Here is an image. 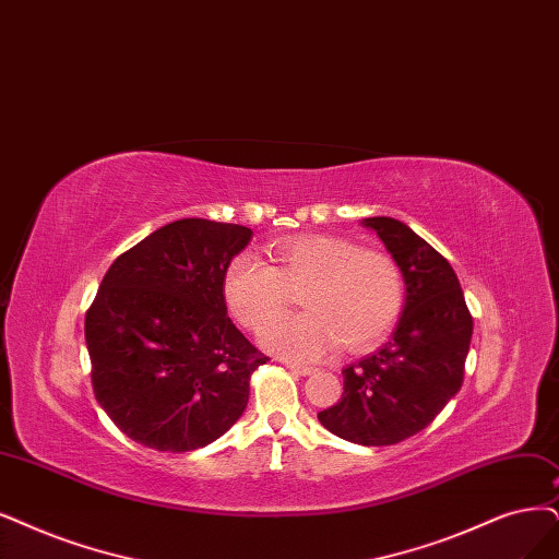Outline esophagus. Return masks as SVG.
<instances>
[{
    "label": "esophagus",
    "mask_w": 559,
    "mask_h": 559,
    "mask_svg": "<svg viewBox=\"0 0 559 559\" xmlns=\"http://www.w3.org/2000/svg\"><path fill=\"white\" fill-rule=\"evenodd\" d=\"M285 366L290 368L295 376H311V373H316L313 366H304V364H295V361H285Z\"/></svg>",
    "instance_id": "1"
}]
</instances>
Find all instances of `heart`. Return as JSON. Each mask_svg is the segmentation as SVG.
I'll use <instances>...</instances> for the list:
<instances>
[{"label": "heart", "instance_id": "b5f03b06", "mask_svg": "<svg viewBox=\"0 0 559 559\" xmlns=\"http://www.w3.org/2000/svg\"><path fill=\"white\" fill-rule=\"evenodd\" d=\"M274 266L253 253L237 255L225 269L223 295L233 316L260 329L305 287L307 311L262 329L266 349L297 361H313L343 343L349 353L380 343L396 324L405 283L396 260L332 235L287 237L269 248Z\"/></svg>", "mask_w": 559, "mask_h": 559}]
</instances>
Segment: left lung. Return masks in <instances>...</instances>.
<instances>
[{
	"instance_id": "left-lung-1",
	"label": "left lung",
	"mask_w": 559,
	"mask_h": 559,
	"mask_svg": "<svg viewBox=\"0 0 559 559\" xmlns=\"http://www.w3.org/2000/svg\"><path fill=\"white\" fill-rule=\"evenodd\" d=\"M405 281L399 326L378 353L343 370V396L322 409L334 436L389 447L417 436L459 394L472 338V316L451 264L396 218H364Z\"/></svg>"
}]
</instances>
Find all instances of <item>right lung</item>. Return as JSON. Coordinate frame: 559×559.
<instances>
[{
    "label": "right lung",
    "instance_id": "add662e5",
    "mask_svg": "<svg viewBox=\"0 0 559 559\" xmlns=\"http://www.w3.org/2000/svg\"><path fill=\"white\" fill-rule=\"evenodd\" d=\"M251 227L181 218L121 253L85 316L98 405L156 451L212 444L243 415L266 357L227 318L223 276Z\"/></svg>",
    "mask_w": 559,
    "mask_h": 559
}]
</instances>
